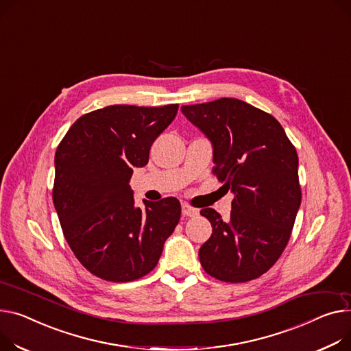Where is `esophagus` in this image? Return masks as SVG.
Here are the masks:
<instances>
[{
    "label": "esophagus",
    "mask_w": 351,
    "mask_h": 351,
    "mask_svg": "<svg viewBox=\"0 0 351 351\" xmlns=\"http://www.w3.org/2000/svg\"><path fill=\"white\" fill-rule=\"evenodd\" d=\"M182 215L188 216V217H195V216L199 215V210L191 207L188 203H183L182 204Z\"/></svg>",
    "instance_id": "esophagus-1"
}]
</instances>
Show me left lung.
Listing matches in <instances>:
<instances>
[{"label":"left lung","instance_id":"8db88e82","mask_svg":"<svg viewBox=\"0 0 351 351\" xmlns=\"http://www.w3.org/2000/svg\"><path fill=\"white\" fill-rule=\"evenodd\" d=\"M212 143L213 172L234 195L227 220L203 208L213 227L200 247L204 271L224 282L267 272L285 250L300 206L298 154L272 115L239 99L182 106Z\"/></svg>","mask_w":351,"mask_h":351}]
</instances>
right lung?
Returning <instances> with one entry per match:
<instances>
[{"label":"right lung","mask_w":351,"mask_h":351,"mask_svg":"<svg viewBox=\"0 0 351 351\" xmlns=\"http://www.w3.org/2000/svg\"><path fill=\"white\" fill-rule=\"evenodd\" d=\"M178 104L108 106L70 127L55 155L53 204L64 239L82 265L106 281L151 272L180 219L176 197L135 206L134 168L148 163L155 139Z\"/></svg>","instance_id":"add662e5"}]
</instances>
